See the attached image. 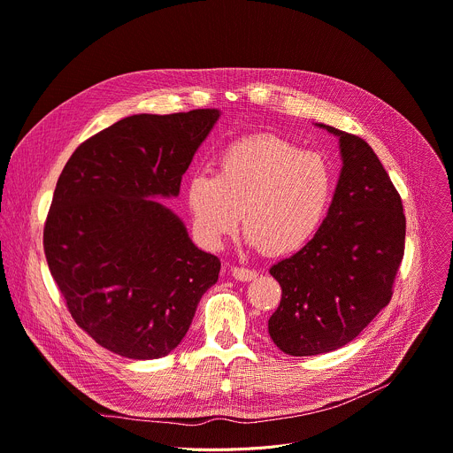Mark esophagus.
Here are the masks:
<instances>
[{"label": "esophagus", "instance_id": "34e87169", "mask_svg": "<svg viewBox=\"0 0 453 453\" xmlns=\"http://www.w3.org/2000/svg\"><path fill=\"white\" fill-rule=\"evenodd\" d=\"M231 274L240 280V281H251L257 278V271L255 269H248V267H231Z\"/></svg>", "mask_w": 453, "mask_h": 453}]
</instances>
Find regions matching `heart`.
Here are the masks:
<instances>
[{
    "mask_svg": "<svg viewBox=\"0 0 453 453\" xmlns=\"http://www.w3.org/2000/svg\"><path fill=\"white\" fill-rule=\"evenodd\" d=\"M334 196L328 162L274 135H253L227 144L215 175L198 173L186 188L198 236L220 245L244 211L251 243L271 257L293 255L316 236Z\"/></svg>",
    "mask_w": 453,
    "mask_h": 453,
    "instance_id": "b5f03b06",
    "label": "heart"
}]
</instances>
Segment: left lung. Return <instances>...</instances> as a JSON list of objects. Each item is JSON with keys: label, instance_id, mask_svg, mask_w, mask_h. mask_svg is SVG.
<instances>
[{"label": "left lung", "instance_id": "obj_1", "mask_svg": "<svg viewBox=\"0 0 453 453\" xmlns=\"http://www.w3.org/2000/svg\"><path fill=\"white\" fill-rule=\"evenodd\" d=\"M340 137L343 168L316 236L269 273L281 287L269 336L289 356H316L352 342L388 305L404 255L403 202L374 150Z\"/></svg>", "mask_w": 453, "mask_h": 453}]
</instances>
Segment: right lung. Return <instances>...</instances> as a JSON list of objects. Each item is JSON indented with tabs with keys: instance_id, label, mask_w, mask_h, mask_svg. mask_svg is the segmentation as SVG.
I'll return each mask as SVG.
<instances>
[{
	"instance_id": "right-lung-1",
	"label": "right lung",
	"mask_w": 453,
	"mask_h": 453,
	"mask_svg": "<svg viewBox=\"0 0 453 453\" xmlns=\"http://www.w3.org/2000/svg\"><path fill=\"white\" fill-rule=\"evenodd\" d=\"M219 110L139 113L79 144L43 231L50 274L73 321L130 359L168 356L186 336L220 260L155 196H177Z\"/></svg>"
}]
</instances>
